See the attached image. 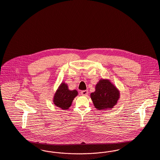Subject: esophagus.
<instances>
[{"label": "esophagus", "instance_id": "34e87169", "mask_svg": "<svg viewBox=\"0 0 160 160\" xmlns=\"http://www.w3.org/2000/svg\"><path fill=\"white\" fill-rule=\"evenodd\" d=\"M81 94L82 96H87L88 94V91L87 90H83L81 91Z\"/></svg>", "mask_w": 160, "mask_h": 160}]
</instances>
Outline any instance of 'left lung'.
I'll return each instance as SVG.
<instances>
[{
	"mask_svg": "<svg viewBox=\"0 0 160 160\" xmlns=\"http://www.w3.org/2000/svg\"><path fill=\"white\" fill-rule=\"evenodd\" d=\"M93 104L98 110H107L115 106L120 98V91L110 80L101 79L95 91L91 94Z\"/></svg>",
	"mask_w": 160,
	"mask_h": 160,
	"instance_id": "left-lung-1",
	"label": "left lung"
}]
</instances>
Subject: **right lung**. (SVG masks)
<instances>
[{
  "label": "right lung",
  "instance_id": "add662e5",
  "mask_svg": "<svg viewBox=\"0 0 160 160\" xmlns=\"http://www.w3.org/2000/svg\"><path fill=\"white\" fill-rule=\"evenodd\" d=\"M78 95L76 89L69 90L68 86L65 83H62L56 91L54 96V104L62 110L68 109L73 99Z\"/></svg>",
  "mask_w": 160,
  "mask_h": 160
}]
</instances>
